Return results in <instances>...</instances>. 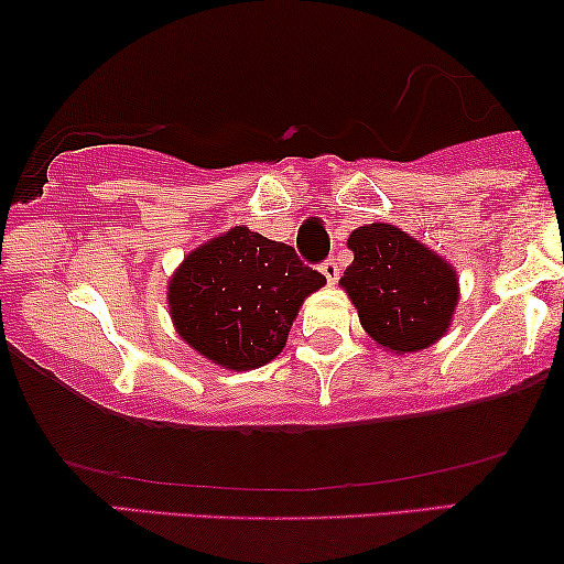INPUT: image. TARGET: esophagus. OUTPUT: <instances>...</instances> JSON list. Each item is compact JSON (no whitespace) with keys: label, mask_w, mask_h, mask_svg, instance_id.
<instances>
[{"label":"esophagus","mask_w":564,"mask_h":564,"mask_svg":"<svg viewBox=\"0 0 564 564\" xmlns=\"http://www.w3.org/2000/svg\"><path fill=\"white\" fill-rule=\"evenodd\" d=\"M321 272H323V276H326V280H328V284H336V280H338V264H336L334 259L323 261Z\"/></svg>","instance_id":"1"}]
</instances>
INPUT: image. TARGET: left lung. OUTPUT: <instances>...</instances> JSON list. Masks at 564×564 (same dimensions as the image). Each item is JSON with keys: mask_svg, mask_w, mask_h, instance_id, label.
Here are the masks:
<instances>
[{"mask_svg": "<svg viewBox=\"0 0 564 564\" xmlns=\"http://www.w3.org/2000/svg\"><path fill=\"white\" fill-rule=\"evenodd\" d=\"M354 251L341 288L357 307L361 328L382 349H429L449 328L459 300L452 264L388 223H369L349 236Z\"/></svg>", "mask_w": 564, "mask_h": 564, "instance_id": "left-lung-1", "label": "left lung"}]
</instances>
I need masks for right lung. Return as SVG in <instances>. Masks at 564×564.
Masks as SVG:
<instances>
[{"instance_id": "right-lung-1", "label": "right lung", "mask_w": 564, "mask_h": 564, "mask_svg": "<svg viewBox=\"0 0 564 564\" xmlns=\"http://www.w3.org/2000/svg\"><path fill=\"white\" fill-rule=\"evenodd\" d=\"M326 276L292 246L236 226L189 253L169 282L174 328L215 365L257 369L288 344L292 321Z\"/></svg>"}]
</instances>
